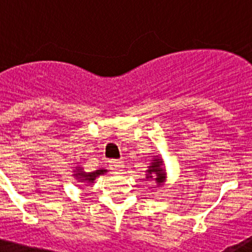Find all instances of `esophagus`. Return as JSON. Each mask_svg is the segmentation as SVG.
Here are the masks:
<instances>
[{"mask_svg":"<svg viewBox=\"0 0 252 252\" xmlns=\"http://www.w3.org/2000/svg\"><path fill=\"white\" fill-rule=\"evenodd\" d=\"M110 168L111 171H113V173H121L124 171V162L118 161V159L110 161Z\"/></svg>","mask_w":252,"mask_h":252,"instance_id":"obj_1","label":"esophagus"}]
</instances>
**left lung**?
Returning a JSON list of instances; mask_svg holds the SVG:
<instances>
[{
  "mask_svg": "<svg viewBox=\"0 0 252 252\" xmlns=\"http://www.w3.org/2000/svg\"><path fill=\"white\" fill-rule=\"evenodd\" d=\"M145 179L156 183L157 188L163 187L167 180V172L166 167H164V162L161 156H152L150 164L147 166Z\"/></svg>",
  "mask_w": 252,
  "mask_h": 252,
  "instance_id": "left-lung-1",
  "label": "left lung"
}]
</instances>
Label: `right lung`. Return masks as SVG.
<instances>
[{"label": "right lung", "instance_id": "1", "mask_svg": "<svg viewBox=\"0 0 252 252\" xmlns=\"http://www.w3.org/2000/svg\"><path fill=\"white\" fill-rule=\"evenodd\" d=\"M107 169L105 168H100V169H96L94 172H85L84 171L83 167H79L77 166L74 169H73V177L75 178V180L78 182L79 187H83L84 184H88L91 185L96 180V178L100 177V175H103L107 173Z\"/></svg>", "mask_w": 252, "mask_h": 252}]
</instances>
